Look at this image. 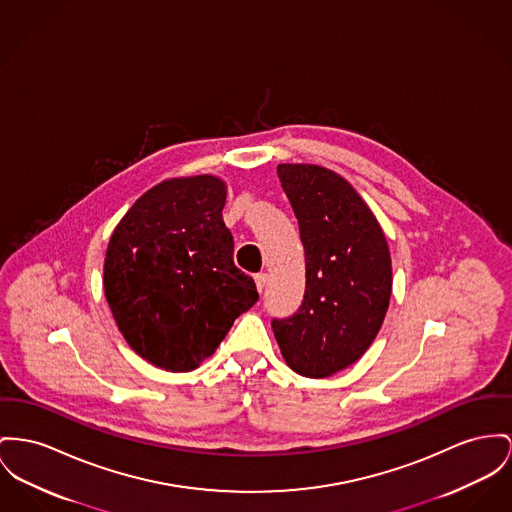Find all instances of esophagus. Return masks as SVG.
<instances>
[{
	"mask_svg": "<svg viewBox=\"0 0 512 512\" xmlns=\"http://www.w3.org/2000/svg\"><path fill=\"white\" fill-rule=\"evenodd\" d=\"M254 279H256V287H258V291L262 293V291L266 289V285H268V273H256V275H254Z\"/></svg>",
	"mask_w": 512,
	"mask_h": 512,
	"instance_id": "esophagus-1",
	"label": "esophagus"
}]
</instances>
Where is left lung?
Listing matches in <instances>:
<instances>
[{"instance_id": "left-lung-1", "label": "left lung", "mask_w": 512, "mask_h": 512, "mask_svg": "<svg viewBox=\"0 0 512 512\" xmlns=\"http://www.w3.org/2000/svg\"><path fill=\"white\" fill-rule=\"evenodd\" d=\"M299 221L307 283L303 303L273 318L287 365L324 378L353 365L373 343L392 293V262L373 211L340 174L316 165H279Z\"/></svg>"}]
</instances>
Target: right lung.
<instances>
[{
  "instance_id": "add662e5",
  "label": "right lung",
  "mask_w": 512,
  "mask_h": 512,
  "mask_svg": "<svg viewBox=\"0 0 512 512\" xmlns=\"http://www.w3.org/2000/svg\"><path fill=\"white\" fill-rule=\"evenodd\" d=\"M225 196L209 174L165 180L132 205L108 242L112 316L137 355L165 371L200 367L258 301L254 279L233 262Z\"/></svg>"
}]
</instances>
